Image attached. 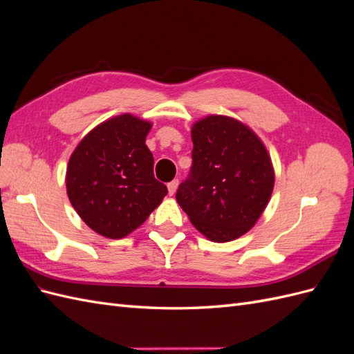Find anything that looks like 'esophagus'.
<instances>
[{
    "mask_svg": "<svg viewBox=\"0 0 354 354\" xmlns=\"http://www.w3.org/2000/svg\"><path fill=\"white\" fill-rule=\"evenodd\" d=\"M177 187H178V180H173V181H169V183H168V192H169V195H171V196H173V195L176 194Z\"/></svg>",
    "mask_w": 354,
    "mask_h": 354,
    "instance_id": "34e87169",
    "label": "esophagus"
}]
</instances>
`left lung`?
<instances>
[{"instance_id": "obj_1", "label": "left lung", "mask_w": 354, "mask_h": 354, "mask_svg": "<svg viewBox=\"0 0 354 354\" xmlns=\"http://www.w3.org/2000/svg\"><path fill=\"white\" fill-rule=\"evenodd\" d=\"M192 168L176 199L190 223L212 242L248 232L270 201L274 171L251 128L230 116L209 115L192 127Z\"/></svg>"}]
</instances>
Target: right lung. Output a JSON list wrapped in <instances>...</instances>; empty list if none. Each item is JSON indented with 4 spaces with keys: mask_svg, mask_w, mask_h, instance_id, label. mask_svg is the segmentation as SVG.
I'll list each match as a JSON object with an SVG mask.
<instances>
[{
    "mask_svg": "<svg viewBox=\"0 0 354 354\" xmlns=\"http://www.w3.org/2000/svg\"><path fill=\"white\" fill-rule=\"evenodd\" d=\"M152 124L124 113L102 122L71 155L66 190L75 211L102 236L120 239L146 221L168 189L146 146Z\"/></svg>",
    "mask_w": 354,
    "mask_h": 354,
    "instance_id": "obj_1",
    "label": "right lung"
}]
</instances>
